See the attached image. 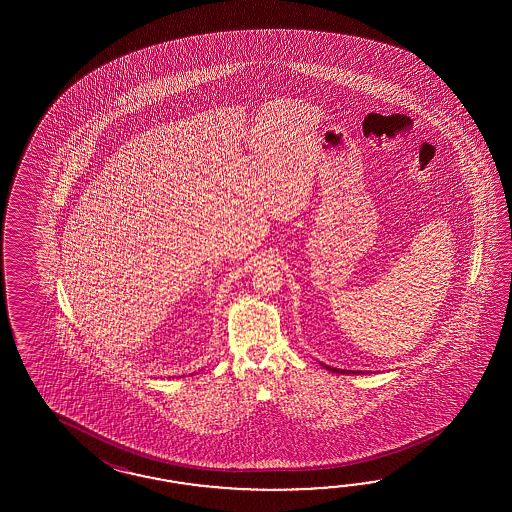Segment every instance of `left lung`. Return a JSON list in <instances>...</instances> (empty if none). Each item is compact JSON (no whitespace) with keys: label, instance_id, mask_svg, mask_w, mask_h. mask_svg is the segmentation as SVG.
<instances>
[{"label":"left lung","instance_id":"8db88e82","mask_svg":"<svg viewBox=\"0 0 512 512\" xmlns=\"http://www.w3.org/2000/svg\"><path fill=\"white\" fill-rule=\"evenodd\" d=\"M324 368H326L327 371H333V373H342V375H360L362 371H351V370H338V368H331V366H327V364H324V362H320Z\"/></svg>","mask_w":512,"mask_h":512}]
</instances>
